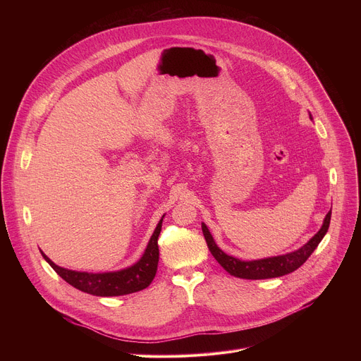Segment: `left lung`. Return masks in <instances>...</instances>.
<instances>
[{
  "mask_svg": "<svg viewBox=\"0 0 361 361\" xmlns=\"http://www.w3.org/2000/svg\"><path fill=\"white\" fill-rule=\"evenodd\" d=\"M312 118V116H310ZM313 120V118H312ZM330 219H331V210L327 213L322 228L319 233L308 240L302 247L293 252H287L283 255L277 257H267V259L262 260H251V262H243L240 259H235L233 255L226 254L214 241L212 233L209 231L207 226L204 223L201 224L202 234L205 241H207L209 250L212 251L214 259L219 262V264L231 276L238 277V279H245V280H264V279H274V277H281L288 273H293L297 270L300 266L305 263L308 257L312 255V252L317 248L323 237L326 235L329 226H330Z\"/></svg>",
  "mask_w": 361,
  "mask_h": 361,
  "instance_id": "1",
  "label": "left lung"
}]
</instances>
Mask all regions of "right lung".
<instances>
[{
  "instance_id": "right-lung-1",
  "label": "right lung",
  "mask_w": 361,
  "mask_h": 361,
  "mask_svg": "<svg viewBox=\"0 0 361 361\" xmlns=\"http://www.w3.org/2000/svg\"><path fill=\"white\" fill-rule=\"evenodd\" d=\"M164 219V216H163ZM163 219L159 221L156 230H154L147 248L141 259L120 271L111 273H85V271H74L68 269H63L51 262L48 257L41 251L44 260L56 270V273L64 279L73 287L92 294L98 297H114V295H126L148 287L157 273L159 266V235L161 231Z\"/></svg>"
}]
</instances>
